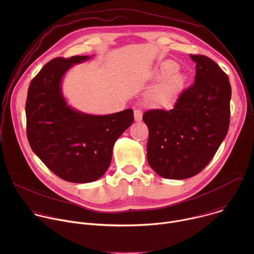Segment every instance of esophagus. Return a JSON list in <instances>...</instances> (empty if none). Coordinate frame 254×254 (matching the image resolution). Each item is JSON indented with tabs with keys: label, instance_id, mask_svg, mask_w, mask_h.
<instances>
[{
	"label": "esophagus",
	"instance_id": "1",
	"mask_svg": "<svg viewBox=\"0 0 254 254\" xmlns=\"http://www.w3.org/2000/svg\"><path fill=\"white\" fill-rule=\"evenodd\" d=\"M133 116H134V120H135L136 122H140L141 119H142V113H141L140 110H138V108H136V110H134Z\"/></svg>",
	"mask_w": 254,
	"mask_h": 254
}]
</instances>
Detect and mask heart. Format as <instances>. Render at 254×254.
<instances>
[{
	"instance_id": "heart-1",
	"label": "heart",
	"mask_w": 254,
	"mask_h": 254,
	"mask_svg": "<svg viewBox=\"0 0 254 254\" xmlns=\"http://www.w3.org/2000/svg\"><path fill=\"white\" fill-rule=\"evenodd\" d=\"M178 65L168 61L162 64L159 73L167 75L149 93V100L156 106H168L172 104L182 90L185 78L177 72Z\"/></svg>"
}]
</instances>
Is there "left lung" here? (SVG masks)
I'll return each mask as SVG.
<instances>
[{
  "mask_svg": "<svg viewBox=\"0 0 254 254\" xmlns=\"http://www.w3.org/2000/svg\"><path fill=\"white\" fill-rule=\"evenodd\" d=\"M190 57L196 63L195 82L179 95L173 110H150L142 116L149 128V165L166 179L199 174L229 128L231 85L227 74L205 55Z\"/></svg>",
  "mask_w": 254,
  "mask_h": 254,
  "instance_id": "1",
  "label": "left lung"
}]
</instances>
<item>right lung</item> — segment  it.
I'll return each instance as SVG.
<instances>
[{"mask_svg":"<svg viewBox=\"0 0 254 254\" xmlns=\"http://www.w3.org/2000/svg\"><path fill=\"white\" fill-rule=\"evenodd\" d=\"M88 56L49 61L28 88L27 137L33 152L59 178L71 183L98 180L112 162L116 140L133 123L130 108L92 116L72 110L61 93V80L73 64Z\"/></svg>","mask_w":254,"mask_h":254,"instance_id":"1","label":"right lung"}]
</instances>
